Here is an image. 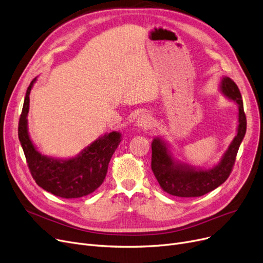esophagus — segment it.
<instances>
[{
	"label": "esophagus",
	"instance_id": "esophagus-1",
	"mask_svg": "<svg viewBox=\"0 0 263 263\" xmlns=\"http://www.w3.org/2000/svg\"><path fill=\"white\" fill-rule=\"evenodd\" d=\"M136 123H138V127L139 128H142V129H149L152 128V116L149 115L148 112H144L142 114V115L139 116L138 118V121H136Z\"/></svg>",
	"mask_w": 263,
	"mask_h": 263
}]
</instances>
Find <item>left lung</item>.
<instances>
[{
    "mask_svg": "<svg viewBox=\"0 0 263 263\" xmlns=\"http://www.w3.org/2000/svg\"><path fill=\"white\" fill-rule=\"evenodd\" d=\"M221 91L238 105V128L236 136L218 165L211 170L196 171L187 165L178 164L174 162L161 140H154L152 144L153 173L159 185L170 195L181 198L201 197L223 184L230 176L239 145L246 133L247 121L241 92L231 78L224 77L222 79Z\"/></svg>",
    "mask_w": 263,
    "mask_h": 263,
    "instance_id": "left-lung-1",
    "label": "left lung"
}]
</instances>
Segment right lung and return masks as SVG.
<instances>
[{
    "label": "right lung",
    "mask_w": 263,
    "mask_h": 263,
    "mask_svg": "<svg viewBox=\"0 0 263 263\" xmlns=\"http://www.w3.org/2000/svg\"><path fill=\"white\" fill-rule=\"evenodd\" d=\"M28 87L24 107L18 123V136L24 149L30 173L36 184L52 195L63 199H76L97 190L107 173L109 160L121 142L118 132L105 134L83 153L70 160H55L42 156L33 146L27 128L30 91Z\"/></svg>",
    "instance_id": "1"
}]
</instances>
